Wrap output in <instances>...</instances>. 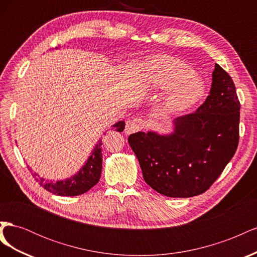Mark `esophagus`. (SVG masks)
Instances as JSON below:
<instances>
[{
  "instance_id": "34e87169",
  "label": "esophagus",
  "mask_w": 257,
  "mask_h": 257,
  "mask_svg": "<svg viewBox=\"0 0 257 257\" xmlns=\"http://www.w3.org/2000/svg\"><path fill=\"white\" fill-rule=\"evenodd\" d=\"M147 126V121L142 118H137L132 121H128L125 125V134L130 135L132 133H135V132L142 131Z\"/></svg>"
}]
</instances>
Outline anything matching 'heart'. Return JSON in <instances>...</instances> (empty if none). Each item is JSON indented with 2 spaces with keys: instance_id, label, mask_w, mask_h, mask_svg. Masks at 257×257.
Here are the masks:
<instances>
[{
  "instance_id": "1",
  "label": "heart",
  "mask_w": 257,
  "mask_h": 257,
  "mask_svg": "<svg viewBox=\"0 0 257 257\" xmlns=\"http://www.w3.org/2000/svg\"><path fill=\"white\" fill-rule=\"evenodd\" d=\"M147 88L166 90L161 98L163 113H177L195 104L204 93V87L192 68L181 60L168 56L150 59L145 66Z\"/></svg>"
}]
</instances>
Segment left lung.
Returning a JSON list of instances; mask_svg holds the SVG:
<instances>
[{
	"mask_svg": "<svg viewBox=\"0 0 257 257\" xmlns=\"http://www.w3.org/2000/svg\"><path fill=\"white\" fill-rule=\"evenodd\" d=\"M240 102L231 77L215 64L210 94L193 113L174 120V132H138L128 144L145 181L167 197L206 192L234 157L239 143Z\"/></svg>",
	"mask_w": 257,
	"mask_h": 257,
	"instance_id": "left-lung-1",
	"label": "left lung"
}]
</instances>
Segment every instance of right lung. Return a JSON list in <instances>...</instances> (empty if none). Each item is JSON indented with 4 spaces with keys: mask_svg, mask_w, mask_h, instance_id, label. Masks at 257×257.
I'll list each match as a JSON object with an SVG mask.
<instances>
[{
    "mask_svg": "<svg viewBox=\"0 0 257 257\" xmlns=\"http://www.w3.org/2000/svg\"><path fill=\"white\" fill-rule=\"evenodd\" d=\"M125 126L124 121H119L113 125L114 131L122 132ZM102 141L98 142L95 146L94 150L88 159L84 166L79 170L78 174L71 177L66 180L61 181H48L41 178L36 173H32L33 178L40 183L45 190H47L56 195L60 196H77L88 192L91 188L94 186L100 178L102 173ZM28 168H30L28 166ZM31 170V168H30Z\"/></svg>",
    "mask_w": 257,
    "mask_h": 257,
    "instance_id": "add662e5",
    "label": "right lung"
}]
</instances>
